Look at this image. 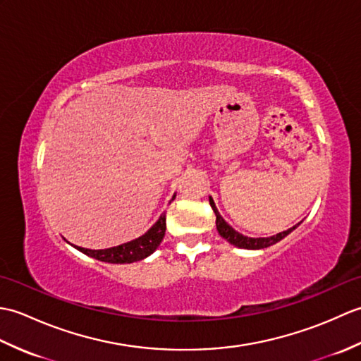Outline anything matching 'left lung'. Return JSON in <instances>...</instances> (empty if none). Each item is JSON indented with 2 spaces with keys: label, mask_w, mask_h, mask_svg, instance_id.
I'll use <instances>...</instances> for the list:
<instances>
[{
  "label": "left lung",
  "mask_w": 361,
  "mask_h": 361,
  "mask_svg": "<svg viewBox=\"0 0 361 361\" xmlns=\"http://www.w3.org/2000/svg\"><path fill=\"white\" fill-rule=\"evenodd\" d=\"M209 204H211L214 214H216V225H217L219 234L224 237V239H226L229 243L234 245V247H239V248L262 250V248H267V247H271V245L278 243L279 240L283 239V237L288 235L291 231H293L295 228L299 226V224H298L293 228L287 229V231H282V233L271 235V237H248V235H243L240 233H237L233 226H229L226 224L224 217H221L219 214V211L216 208V203H214V200H212V197H209Z\"/></svg>",
  "instance_id": "obj_1"
}]
</instances>
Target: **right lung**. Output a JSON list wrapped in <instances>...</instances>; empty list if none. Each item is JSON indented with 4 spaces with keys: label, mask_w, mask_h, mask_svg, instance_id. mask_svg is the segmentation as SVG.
Listing matches in <instances>:
<instances>
[{
    "label": "right lung",
    "mask_w": 361,
    "mask_h": 361,
    "mask_svg": "<svg viewBox=\"0 0 361 361\" xmlns=\"http://www.w3.org/2000/svg\"><path fill=\"white\" fill-rule=\"evenodd\" d=\"M175 197V195H173ZM173 200V198H172ZM166 233V214H161L158 221L153 225L147 233L137 237L135 240H130L127 243L118 245V247H111L106 250H88L82 247H74L83 255L90 257H94L97 260L109 264H133L136 260H142L147 256H150L155 251L161 240H163Z\"/></svg>",
    "instance_id": "1"
}]
</instances>
